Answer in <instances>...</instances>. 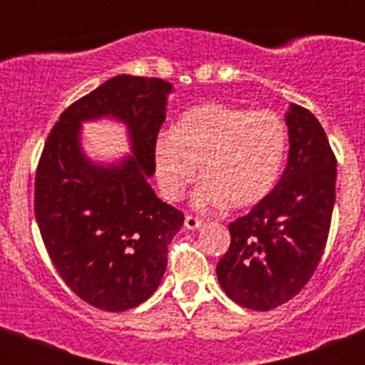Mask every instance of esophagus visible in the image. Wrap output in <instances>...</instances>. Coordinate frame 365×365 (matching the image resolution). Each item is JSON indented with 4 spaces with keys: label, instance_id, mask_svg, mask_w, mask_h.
Listing matches in <instances>:
<instances>
[{
    "label": "esophagus",
    "instance_id": "1",
    "mask_svg": "<svg viewBox=\"0 0 365 365\" xmlns=\"http://www.w3.org/2000/svg\"><path fill=\"white\" fill-rule=\"evenodd\" d=\"M185 227L188 230H197V228L202 227V219L193 217V215H186L185 217Z\"/></svg>",
    "mask_w": 365,
    "mask_h": 365
}]
</instances>
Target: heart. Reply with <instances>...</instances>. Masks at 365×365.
<instances>
[{"label": "heart", "instance_id": "obj_1", "mask_svg": "<svg viewBox=\"0 0 365 365\" xmlns=\"http://www.w3.org/2000/svg\"><path fill=\"white\" fill-rule=\"evenodd\" d=\"M285 153L287 128L276 113L208 102L186 109L172 133L155 138L153 164L168 201L182 197L199 172V210L247 208L272 192Z\"/></svg>", "mask_w": 365, "mask_h": 365}]
</instances>
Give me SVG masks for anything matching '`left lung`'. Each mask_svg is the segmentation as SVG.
<instances>
[{"instance_id":"1","label":"left lung","mask_w":365,"mask_h":365,"mask_svg":"<svg viewBox=\"0 0 365 365\" xmlns=\"http://www.w3.org/2000/svg\"><path fill=\"white\" fill-rule=\"evenodd\" d=\"M289 160L278 185L248 215L228 225L230 248L217 279L230 299L270 311L302 291L327 243L336 192V157L309 109L291 104Z\"/></svg>"}]
</instances>
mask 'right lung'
Listing matches in <instances>:
<instances>
[{
  "label": "right lung",
  "instance_id": "obj_1",
  "mask_svg": "<svg viewBox=\"0 0 365 365\" xmlns=\"http://www.w3.org/2000/svg\"><path fill=\"white\" fill-rule=\"evenodd\" d=\"M172 91L160 78L118 74L60 115L38 163L34 215L45 248L71 291L102 311H128L157 291L185 222L150 186ZM98 118L126 125L133 155L100 165L83 153L81 122Z\"/></svg>",
  "mask_w": 365,
  "mask_h": 365
}]
</instances>
